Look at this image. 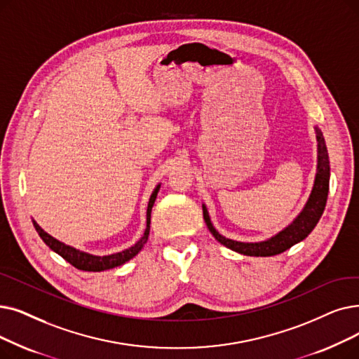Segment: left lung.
<instances>
[{
  "label": "left lung",
  "mask_w": 359,
  "mask_h": 359,
  "mask_svg": "<svg viewBox=\"0 0 359 359\" xmlns=\"http://www.w3.org/2000/svg\"><path fill=\"white\" fill-rule=\"evenodd\" d=\"M317 133V142H318V164H317V175L316 182L313 186V191L306 201L304 210L299 212V215L294 220L285 227L282 231H278L273 238L262 241V242H238L231 241L215 230L210 220V214L207 211V207L202 205V211H204V220L207 223L208 230L212 233V236L224 245L226 248L231 249V251L249 255V257H271L285 252L286 249L292 248L293 245L299 243L304 241L311 231L314 230L318 220L323 215V211L325 208L327 195H329V182H330V161H329V152H327L325 141L321 130L316 128Z\"/></svg>",
  "instance_id": "obj_1"
}]
</instances>
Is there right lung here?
I'll list each match as a JSON object with an SVG mask.
<instances>
[{"label": "right lung", "mask_w": 359, "mask_h": 359, "mask_svg": "<svg viewBox=\"0 0 359 359\" xmlns=\"http://www.w3.org/2000/svg\"><path fill=\"white\" fill-rule=\"evenodd\" d=\"M160 186L158 184L157 188L154 189L149 202H148V210H147V229L144 236L139 239L133 246H130L129 249H124L121 252L117 254H111V255H105V257H97V255H90L86 252L79 251V249L72 248L63 242L57 241L55 238H53L51 235H48L45 230H42L39 227V224L32 220L35 230L38 231V235L41 236V239L48 245L54 252H57L60 257H63L67 262H70L73 267H76L77 270H83V271H104V270H110L114 267L121 266V264L128 262L129 259H132L135 255L139 254V251L144 248V245L148 241L149 236V224H151V211H152V205L155 202V198H157V194L160 191Z\"/></svg>", "instance_id": "obj_1"}]
</instances>
